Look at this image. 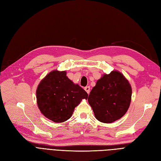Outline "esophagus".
Instances as JSON below:
<instances>
[{
  "label": "esophagus",
  "mask_w": 161,
  "mask_h": 161,
  "mask_svg": "<svg viewBox=\"0 0 161 161\" xmlns=\"http://www.w3.org/2000/svg\"><path fill=\"white\" fill-rule=\"evenodd\" d=\"M85 90L86 91V92H87V93H89L90 92V86H85Z\"/></svg>",
  "instance_id": "1"
}]
</instances>
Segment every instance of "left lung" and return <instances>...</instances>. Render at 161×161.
Here are the masks:
<instances>
[{"instance_id":"8db88e82","label":"left lung","mask_w":161,"mask_h":161,"mask_svg":"<svg viewBox=\"0 0 161 161\" xmlns=\"http://www.w3.org/2000/svg\"><path fill=\"white\" fill-rule=\"evenodd\" d=\"M131 97L129 82L121 73L114 70L97 80L88 101L97 119L112 123L125 115L130 107Z\"/></svg>"}]
</instances>
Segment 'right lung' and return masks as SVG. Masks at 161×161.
<instances>
[{
    "instance_id": "add662e5",
    "label": "right lung",
    "mask_w": 161,
    "mask_h": 161,
    "mask_svg": "<svg viewBox=\"0 0 161 161\" xmlns=\"http://www.w3.org/2000/svg\"><path fill=\"white\" fill-rule=\"evenodd\" d=\"M38 108L42 114L56 123L70 118L75 108L88 94L79 85L73 83L66 76V71L50 72L36 91Z\"/></svg>"
}]
</instances>
